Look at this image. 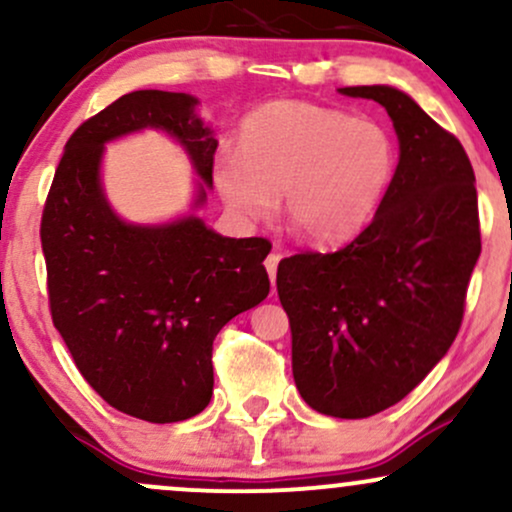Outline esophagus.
<instances>
[{
	"mask_svg": "<svg viewBox=\"0 0 512 512\" xmlns=\"http://www.w3.org/2000/svg\"><path fill=\"white\" fill-rule=\"evenodd\" d=\"M279 262H281L279 252H272V255H269L267 260H264V267H267L269 281H272V286H274V281H276V267H279Z\"/></svg>",
	"mask_w": 512,
	"mask_h": 512,
	"instance_id": "obj_1",
	"label": "esophagus"
}]
</instances>
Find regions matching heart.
<instances>
[{"label":"heart","instance_id":"obj_1","mask_svg":"<svg viewBox=\"0 0 512 512\" xmlns=\"http://www.w3.org/2000/svg\"><path fill=\"white\" fill-rule=\"evenodd\" d=\"M395 166V142L378 122L276 101L243 122L238 154H223L214 178L223 199L250 219L272 214L284 192L286 216L305 238L337 243L370 221Z\"/></svg>","mask_w":512,"mask_h":512}]
</instances>
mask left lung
I'll list each match as a JSON object with an SVG mask.
<instances>
[{"instance_id": "obj_1", "label": "left lung", "mask_w": 512, "mask_h": 512, "mask_svg": "<svg viewBox=\"0 0 512 512\" xmlns=\"http://www.w3.org/2000/svg\"><path fill=\"white\" fill-rule=\"evenodd\" d=\"M392 117L399 163L373 221L344 248L279 262L293 380L315 411L366 419L448 354L481 252L474 168L460 139L407 93L349 86Z\"/></svg>"}]
</instances>
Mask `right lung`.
<instances>
[{
    "label": "right lung",
    "instance_id": "right-lung-1",
    "mask_svg": "<svg viewBox=\"0 0 512 512\" xmlns=\"http://www.w3.org/2000/svg\"><path fill=\"white\" fill-rule=\"evenodd\" d=\"M195 105L187 93L134 91L81 122L40 221L50 315L76 368L110 407L151 424L207 407L216 334L269 293L267 238H223L197 216L132 226L103 197V144L144 127L178 139L211 185L219 142ZM204 197L202 187L197 204Z\"/></svg>",
    "mask_w": 512,
    "mask_h": 512
}]
</instances>
